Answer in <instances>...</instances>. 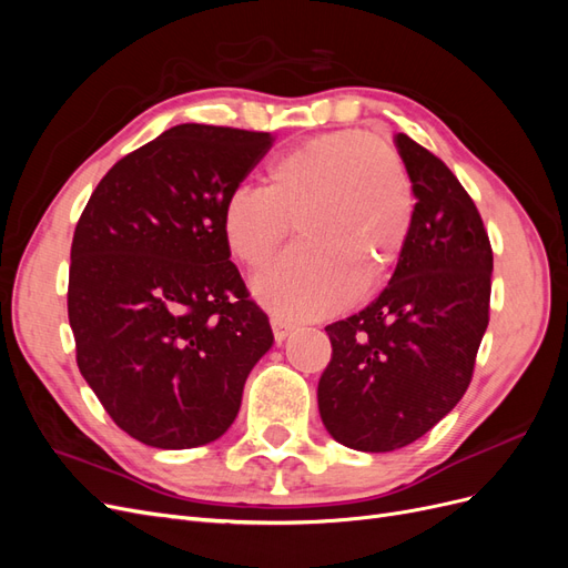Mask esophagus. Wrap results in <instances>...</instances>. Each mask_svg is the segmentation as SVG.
<instances>
[{
	"label": "esophagus",
	"mask_w": 568,
	"mask_h": 568,
	"mask_svg": "<svg viewBox=\"0 0 568 568\" xmlns=\"http://www.w3.org/2000/svg\"><path fill=\"white\" fill-rule=\"evenodd\" d=\"M270 324H272V332H274V341H277V343L286 341V336H291V332H294V324H291L284 317H272Z\"/></svg>",
	"instance_id": "esophagus-1"
}]
</instances>
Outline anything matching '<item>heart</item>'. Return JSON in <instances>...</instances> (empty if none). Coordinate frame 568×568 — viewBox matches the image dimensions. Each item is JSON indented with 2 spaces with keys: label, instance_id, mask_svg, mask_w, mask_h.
Listing matches in <instances>:
<instances>
[{
  "label": "heart",
  "instance_id": "b5f03b06",
  "mask_svg": "<svg viewBox=\"0 0 568 568\" xmlns=\"http://www.w3.org/2000/svg\"><path fill=\"white\" fill-rule=\"evenodd\" d=\"M415 209L400 151L363 130H336L270 159L263 189L230 192L220 232L236 263L261 270L294 227L298 246L255 277L253 291L274 315L315 320L386 280L415 225Z\"/></svg>",
  "mask_w": 568,
  "mask_h": 568
}]
</instances>
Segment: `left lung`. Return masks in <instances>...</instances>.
I'll return each mask as SVG.
<instances>
[{"instance_id":"8db88e82","label":"left lung","mask_w":568,"mask_h":568,"mask_svg":"<svg viewBox=\"0 0 568 568\" xmlns=\"http://www.w3.org/2000/svg\"><path fill=\"white\" fill-rule=\"evenodd\" d=\"M393 142L415 184V225L382 294L326 326L332 359L317 386L324 428L359 453L405 448L453 412L488 326L484 220L432 151L407 134Z\"/></svg>"}]
</instances>
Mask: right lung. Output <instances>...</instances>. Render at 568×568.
I'll use <instances>...</instances> for the list:
<instances>
[{"instance_id": "obj_1", "label": "right lung", "mask_w": 568, "mask_h": 568, "mask_svg": "<svg viewBox=\"0 0 568 568\" xmlns=\"http://www.w3.org/2000/svg\"><path fill=\"white\" fill-rule=\"evenodd\" d=\"M270 146V132L170 128L120 159L78 220V367L111 419L151 448L225 434L274 343L220 232L222 203Z\"/></svg>"}]
</instances>
